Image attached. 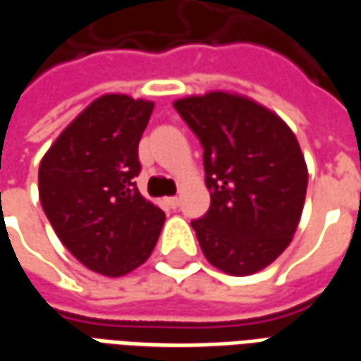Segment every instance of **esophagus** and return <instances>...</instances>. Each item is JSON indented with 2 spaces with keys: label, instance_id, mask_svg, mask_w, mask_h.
<instances>
[{
  "label": "esophagus",
  "instance_id": "1",
  "mask_svg": "<svg viewBox=\"0 0 361 361\" xmlns=\"http://www.w3.org/2000/svg\"><path fill=\"white\" fill-rule=\"evenodd\" d=\"M164 203L170 207V209H178V204H180V199L178 197H166Z\"/></svg>",
  "mask_w": 361,
  "mask_h": 361
}]
</instances>
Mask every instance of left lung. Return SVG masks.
<instances>
[{
    "mask_svg": "<svg viewBox=\"0 0 361 361\" xmlns=\"http://www.w3.org/2000/svg\"><path fill=\"white\" fill-rule=\"evenodd\" d=\"M203 147L211 207L191 220L207 261L245 276L292 242L307 191V166L292 129L265 106L230 92L173 102Z\"/></svg>",
    "mask_w": 361,
    "mask_h": 361,
    "instance_id": "1",
    "label": "left lung"
}]
</instances>
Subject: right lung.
<instances>
[{"mask_svg":"<svg viewBox=\"0 0 361 361\" xmlns=\"http://www.w3.org/2000/svg\"><path fill=\"white\" fill-rule=\"evenodd\" d=\"M154 104L104 94L61 131L38 170L40 203L75 259L123 276L157 245L166 214L139 193V141Z\"/></svg>","mask_w":361,"mask_h":361,"instance_id":"obj_1","label":"right lung"}]
</instances>
